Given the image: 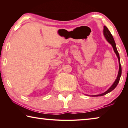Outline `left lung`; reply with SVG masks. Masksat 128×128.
I'll use <instances>...</instances> for the list:
<instances>
[{
    "label": "left lung",
    "instance_id": "8db88e82",
    "mask_svg": "<svg viewBox=\"0 0 128 128\" xmlns=\"http://www.w3.org/2000/svg\"><path fill=\"white\" fill-rule=\"evenodd\" d=\"M103 35L104 36V37L106 38V40H107L108 43H110V44H111V46L113 47L114 51V53L116 54V55L117 56V57L118 58V63H119V69H118V76H117L116 79L115 80V81L114 82V84L111 85V87H110L105 92H104L102 93V94H98V95H92V96H103V95H104L106 94H108V93L110 92H112V90H114L115 88L118 85V84L119 81H120V77L121 76V64H120V56H119V54L118 51V50H117L116 48V43L115 42H114V40L112 36V34L111 33V32L109 31V30L108 29V28L106 26H104V29H103Z\"/></svg>",
    "mask_w": 128,
    "mask_h": 128
}]
</instances>
